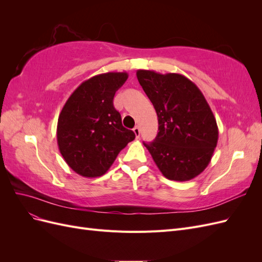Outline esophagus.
Here are the masks:
<instances>
[{"label":"esophagus","instance_id":"obj_1","mask_svg":"<svg viewBox=\"0 0 262 262\" xmlns=\"http://www.w3.org/2000/svg\"><path fill=\"white\" fill-rule=\"evenodd\" d=\"M133 132H134V134H136V138H137V139H139V138H140V126H139V125L134 126Z\"/></svg>","mask_w":262,"mask_h":262}]
</instances>
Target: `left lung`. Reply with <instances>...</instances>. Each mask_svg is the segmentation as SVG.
<instances>
[{
	"label": "left lung",
	"mask_w": 262,
	"mask_h": 262,
	"mask_svg": "<svg viewBox=\"0 0 262 262\" xmlns=\"http://www.w3.org/2000/svg\"><path fill=\"white\" fill-rule=\"evenodd\" d=\"M137 77L156 110L160 130L144 146L166 178L193 179L207 168L217 144L219 128L208 101L181 74L138 70Z\"/></svg>",
	"instance_id": "8db88e82"
}]
</instances>
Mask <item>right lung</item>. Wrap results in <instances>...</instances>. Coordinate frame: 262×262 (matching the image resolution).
<instances>
[{
	"mask_svg": "<svg viewBox=\"0 0 262 262\" xmlns=\"http://www.w3.org/2000/svg\"><path fill=\"white\" fill-rule=\"evenodd\" d=\"M128 78L108 72L83 82L67 100L58 119L60 153L71 169L83 177H99L136 134L125 129L114 97Z\"/></svg>",
	"mask_w": 262,
	"mask_h": 262,
	"instance_id": "right-lung-1",
	"label": "right lung"
}]
</instances>
